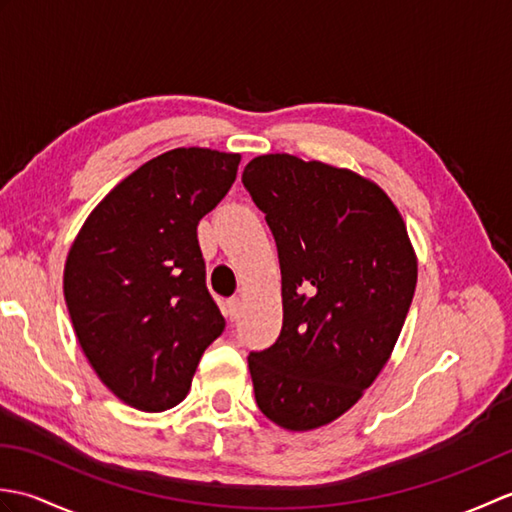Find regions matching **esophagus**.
<instances>
[{"mask_svg": "<svg viewBox=\"0 0 512 512\" xmlns=\"http://www.w3.org/2000/svg\"><path fill=\"white\" fill-rule=\"evenodd\" d=\"M239 312H242V301H239V297H231L226 301V317L235 321L239 317Z\"/></svg>", "mask_w": 512, "mask_h": 512, "instance_id": "esophagus-1", "label": "esophagus"}]
</instances>
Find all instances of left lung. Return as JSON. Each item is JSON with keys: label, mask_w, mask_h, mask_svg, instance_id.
Returning <instances> with one entry per match:
<instances>
[{"label": "left lung", "mask_w": 512, "mask_h": 512, "mask_svg": "<svg viewBox=\"0 0 512 512\" xmlns=\"http://www.w3.org/2000/svg\"><path fill=\"white\" fill-rule=\"evenodd\" d=\"M242 182L273 231L284 299L277 341L248 354L257 407L284 429H317L385 367L416 290V255L396 206L352 171L268 154Z\"/></svg>", "instance_id": "8db88e82"}]
</instances>
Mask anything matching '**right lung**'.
Here are the masks:
<instances>
[{"mask_svg":"<svg viewBox=\"0 0 512 512\" xmlns=\"http://www.w3.org/2000/svg\"><path fill=\"white\" fill-rule=\"evenodd\" d=\"M237 165V154L171 149L118 184L70 248L63 292L76 339L107 389L140 411L178 405L224 330L198 224Z\"/></svg>","mask_w":512,"mask_h":512,"instance_id":"1","label":"right lung"}]
</instances>
